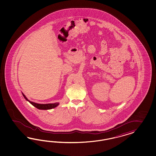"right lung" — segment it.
<instances>
[{
    "label": "right lung",
    "mask_w": 156,
    "mask_h": 156,
    "mask_svg": "<svg viewBox=\"0 0 156 156\" xmlns=\"http://www.w3.org/2000/svg\"><path fill=\"white\" fill-rule=\"evenodd\" d=\"M22 94L23 95L24 98L26 99L27 101H28L30 104H31L32 105H33L34 107L37 108V109H40V110H49V109H53V108H56L57 106H58L59 105V103H58V102L55 103V104H37V103H35V102H31V101H29V100L26 98V97L23 93H22Z\"/></svg>",
    "instance_id": "right-lung-1"
}]
</instances>
